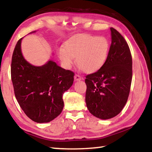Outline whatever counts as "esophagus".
I'll use <instances>...</instances> for the list:
<instances>
[{
  "label": "esophagus",
  "instance_id": "obj_1",
  "mask_svg": "<svg viewBox=\"0 0 152 152\" xmlns=\"http://www.w3.org/2000/svg\"><path fill=\"white\" fill-rule=\"evenodd\" d=\"M82 78L81 77V76H80L79 74H76L75 76H74V80H82Z\"/></svg>",
  "mask_w": 152,
  "mask_h": 152
}]
</instances>
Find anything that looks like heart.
Segmentation results:
<instances>
[{
  "label": "heart",
  "instance_id": "b5f03b06",
  "mask_svg": "<svg viewBox=\"0 0 152 152\" xmlns=\"http://www.w3.org/2000/svg\"><path fill=\"white\" fill-rule=\"evenodd\" d=\"M109 39L103 36L88 34L74 35L58 50V57L66 68H70L76 57V62L86 73L101 69L107 60L109 52Z\"/></svg>",
  "mask_w": 152,
  "mask_h": 152
}]
</instances>
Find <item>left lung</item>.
Instances as JSON below:
<instances>
[{"label": "left lung", "instance_id": "left-lung-1", "mask_svg": "<svg viewBox=\"0 0 152 152\" xmlns=\"http://www.w3.org/2000/svg\"><path fill=\"white\" fill-rule=\"evenodd\" d=\"M107 60L96 72L86 76V103L97 118L109 119L125 107L132 80V57L124 37L114 28Z\"/></svg>", "mask_w": 152, "mask_h": 152}]
</instances>
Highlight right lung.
<instances>
[{
    "label": "right lung",
    "instance_id": "obj_1",
    "mask_svg": "<svg viewBox=\"0 0 152 152\" xmlns=\"http://www.w3.org/2000/svg\"><path fill=\"white\" fill-rule=\"evenodd\" d=\"M21 40L17 43L11 61L15 97L29 119L39 123L50 122L62 111V95L72 85L74 73L52 60L42 66L31 65L22 55Z\"/></svg>",
    "mask_w": 152,
    "mask_h": 152
}]
</instances>
